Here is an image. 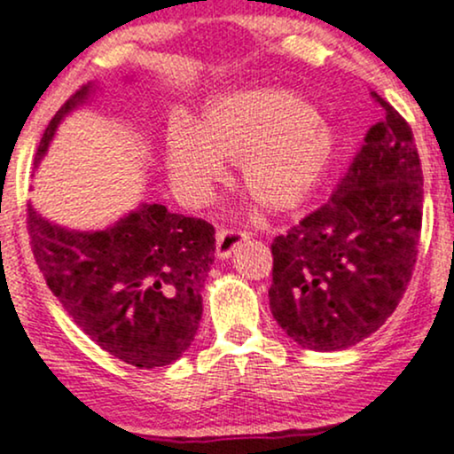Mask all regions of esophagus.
<instances>
[{
	"label": "esophagus",
	"instance_id": "obj_1",
	"mask_svg": "<svg viewBox=\"0 0 454 454\" xmlns=\"http://www.w3.org/2000/svg\"><path fill=\"white\" fill-rule=\"evenodd\" d=\"M245 241H247V232L237 231V228H222V231H217V237H215L217 258L228 260L234 252H237L239 245Z\"/></svg>",
	"mask_w": 454,
	"mask_h": 454
}]
</instances>
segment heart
I'll list each match as a JSON object with an SVG mask.
<instances>
[{"instance_id":"obj_1","label":"heart","mask_w":454,"mask_h":454,"mask_svg":"<svg viewBox=\"0 0 454 454\" xmlns=\"http://www.w3.org/2000/svg\"><path fill=\"white\" fill-rule=\"evenodd\" d=\"M335 153L331 128L303 98L279 87H245L211 98L200 123H170L164 155L170 184L190 202L209 196L223 161L262 209L293 211L316 192Z\"/></svg>"}]
</instances>
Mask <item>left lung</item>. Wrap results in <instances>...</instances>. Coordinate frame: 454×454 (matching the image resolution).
Here are the masks:
<instances>
[{
  "label": "left lung",
  "instance_id": "1",
  "mask_svg": "<svg viewBox=\"0 0 454 454\" xmlns=\"http://www.w3.org/2000/svg\"><path fill=\"white\" fill-rule=\"evenodd\" d=\"M376 98L387 117L369 129L326 205L270 245V314L316 352L346 350L376 333L399 305L419 254V151L405 119Z\"/></svg>",
  "mask_w": 454,
  "mask_h": 454
}]
</instances>
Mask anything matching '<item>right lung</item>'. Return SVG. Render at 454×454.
I'll use <instances>...</instances> for the list:
<instances>
[{
  "label": "right lung",
  "mask_w": 454,
  "mask_h": 454,
  "mask_svg": "<svg viewBox=\"0 0 454 454\" xmlns=\"http://www.w3.org/2000/svg\"><path fill=\"white\" fill-rule=\"evenodd\" d=\"M100 91L87 82L46 126L34 166L67 114ZM34 258L76 326L102 350L138 369L175 363L194 341L202 281L215 260V228L198 217L140 202L104 231H74L27 205Z\"/></svg>",
  "instance_id": "1"
}]
</instances>
